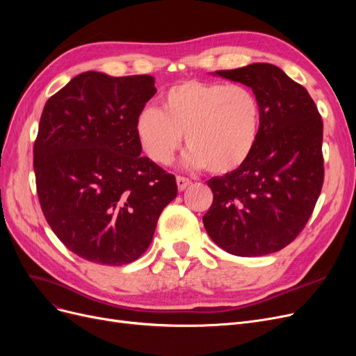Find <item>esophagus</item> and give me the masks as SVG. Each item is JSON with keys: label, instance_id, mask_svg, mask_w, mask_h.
Returning <instances> with one entry per match:
<instances>
[{"label": "esophagus", "instance_id": "esophagus-1", "mask_svg": "<svg viewBox=\"0 0 356 356\" xmlns=\"http://www.w3.org/2000/svg\"><path fill=\"white\" fill-rule=\"evenodd\" d=\"M190 184H191V181L188 178H186V177H177V186H178L179 191L186 190Z\"/></svg>", "mask_w": 356, "mask_h": 356}]
</instances>
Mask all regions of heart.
<instances>
[{"label": "heart", "mask_w": 356, "mask_h": 356, "mask_svg": "<svg viewBox=\"0 0 356 356\" xmlns=\"http://www.w3.org/2000/svg\"><path fill=\"white\" fill-rule=\"evenodd\" d=\"M160 104V110L145 106L135 120L138 143L157 165L174 160L184 135L186 166L230 174L246 163L260 138L261 105L245 84L182 81Z\"/></svg>", "instance_id": "1"}]
</instances>
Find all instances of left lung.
Here are the masks:
<instances>
[{
    "mask_svg": "<svg viewBox=\"0 0 356 356\" xmlns=\"http://www.w3.org/2000/svg\"><path fill=\"white\" fill-rule=\"evenodd\" d=\"M251 88L261 105V131L246 163L213 177L203 225L224 251L260 257L293 242L305 229L324 182L321 120L303 86L272 63L215 71Z\"/></svg>",
    "mask_w": 356,
    "mask_h": 356,
    "instance_id": "1",
    "label": "left lung"
}]
</instances>
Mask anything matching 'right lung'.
Wrapping results in <instances>:
<instances>
[{
  "instance_id": "obj_1",
  "label": "right lung",
  "mask_w": 356,
  "mask_h": 356,
  "mask_svg": "<svg viewBox=\"0 0 356 356\" xmlns=\"http://www.w3.org/2000/svg\"><path fill=\"white\" fill-rule=\"evenodd\" d=\"M156 92L152 75L88 71L42 110L34 144L40 204L58 239L84 260H138L177 197L175 177L141 156L135 134L136 115Z\"/></svg>"
}]
</instances>
